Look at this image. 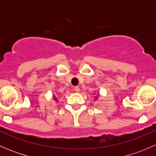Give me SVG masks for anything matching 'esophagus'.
<instances>
[{
  "label": "esophagus",
  "instance_id": "obj_1",
  "mask_svg": "<svg viewBox=\"0 0 156 156\" xmlns=\"http://www.w3.org/2000/svg\"><path fill=\"white\" fill-rule=\"evenodd\" d=\"M75 92H79L80 91V88H79V87H78V86H77V87H75Z\"/></svg>",
  "mask_w": 156,
  "mask_h": 156
}]
</instances>
